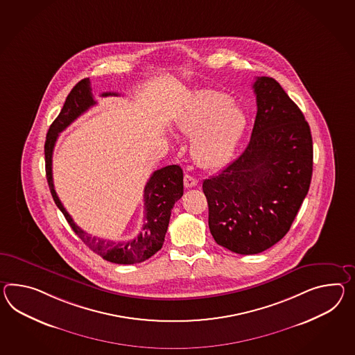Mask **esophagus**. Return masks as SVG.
<instances>
[{
	"label": "esophagus",
	"mask_w": 355,
	"mask_h": 355,
	"mask_svg": "<svg viewBox=\"0 0 355 355\" xmlns=\"http://www.w3.org/2000/svg\"><path fill=\"white\" fill-rule=\"evenodd\" d=\"M183 182H184V187H186V189H192V187H195V186L198 184V182L199 181H198L195 177H192L191 174H184Z\"/></svg>",
	"instance_id": "34e87169"
}]
</instances>
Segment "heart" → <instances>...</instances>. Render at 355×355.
<instances>
[{"label": "heart", "instance_id": "obj_1", "mask_svg": "<svg viewBox=\"0 0 355 355\" xmlns=\"http://www.w3.org/2000/svg\"><path fill=\"white\" fill-rule=\"evenodd\" d=\"M246 128V115L227 94L201 91L178 121V130L195 136L191 154L205 169L220 168L234 155Z\"/></svg>", "mask_w": 355, "mask_h": 355}]
</instances>
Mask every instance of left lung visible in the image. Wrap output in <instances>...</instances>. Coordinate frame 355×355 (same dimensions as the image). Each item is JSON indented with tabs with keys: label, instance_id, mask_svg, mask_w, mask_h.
Listing matches in <instances>:
<instances>
[{
	"label": "left lung",
	"instance_id": "obj_1",
	"mask_svg": "<svg viewBox=\"0 0 355 355\" xmlns=\"http://www.w3.org/2000/svg\"><path fill=\"white\" fill-rule=\"evenodd\" d=\"M252 88L258 112L250 142L202 182L210 232L242 255L267 250L288 232L313 173L311 128L302 110L276 79L258 77Z\"/></svg>",
	"mask_w": 355,
	"mask_h": 355
}]
</instances>
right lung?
I'll return each instance as SVG.
<instances>
[{
  "label": "right lung",
  "mask_w": 355,
  "mask_h": 355,
  "mask_svg": "<svg viewBox=\"0 0 355 355\" xmlns=\"http://www.w3.org/2000/svg\"><path fill=\"white\" fill-rule=\"evenodd\" d=\"M118 95L119 94L116 92H104L101 96L107 97ZM94 105H96V101L91 92L89 79H82L70 91L60 114L52 121L50 130L47 132L44 142L46 178L56 207L60 209L71 230L91 250L98 254L103 259L115 264L142 263L160 250L164 243L172 209L183 195V172L180 165H168L151 174L144 190V225L135 239L127 241H112L87 234L86 231L74 223L73 218L62 207L55 191L52 180V153L59 133L69 127L73 121L82 114L86 113Z\"/></svg>",
  "instance_id": "right-lung-1"
}]
</instances>
